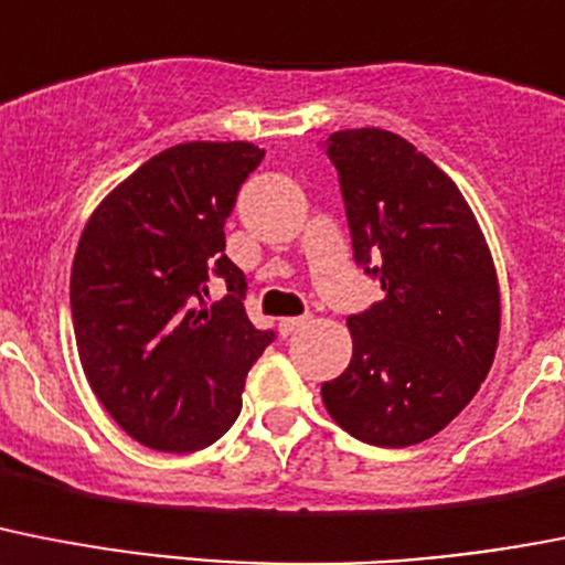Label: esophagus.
Returning a JSON list of instances; mask_svg holds the SVG:
<instances>
[{
	"mask_svg": "<svg viewBox=\"0 0 565 565\" xmlns=\"http://www.w3.org/2000/svg\"><path fill=\"white\" fill-rule=\"evenodd\" d=\"M306 322H308V317H282L277 329H279V334L288 337V334H294V331H300Z\"/></svg>",
	"mask_w": 565,
	"mask_h": 565,
	"instance_id": "obj_1",
	"label": "esophagus"
}]
</instances>
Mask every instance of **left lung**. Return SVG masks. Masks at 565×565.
I'll use <instances>...</instances> for the list:
<instances>
[{
    "mask_svg": "<svg viewBox=\"0 0 565 565\" xmlns=\"http://www.w3.org/2000/svg\"><path fill=\"white\" fill-rule=\"evenodd\" d=\"M326 153L356 265L385 300L349 317L354 354L322 383V403L356 440L414 446L469 406L494 363V263L460 188L412 142L356 128L331 134Z\"/></svg>",
    "mask_w": 565,
    "mask_h": 565,
    "instance_id": "1",
    "label": "left lung"
}]
</instances>
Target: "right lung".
<instances>
[{
    "label": "right lung",
    "mask_w": 565,
    "mask_h": 565,
    "mask_svg": "<svg viewBox=\"0 0 565 565\" xmlns=\"http://www.w3.org/2000/svg\"><path fill=\"white\" fill-rule=\"evenodd\" d=\"M250 142H185L110 191L79 236L71 317L90 388L134 440L196 451L243 408L245 374L274 331L245 315V274L225 257V220L263 162ZM230 294L211 307L207 279Z\"/></svg>",
    "instance_id": "obj_1"
}]
</instances>
